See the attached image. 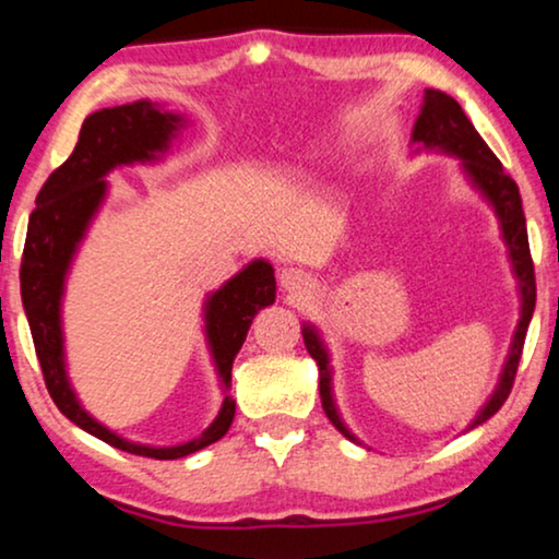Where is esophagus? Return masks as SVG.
Instances as JSON below:
<instances>
[{
    "mask_svg": "<svg viewBox=\"0 0 559 559\" xmlns=\"http://www.w3.org/2000/svg\"><path fill=\"white\" fill-rule=\"evenodd\" d=\"M280 285L287 289V293H305V289L312 287V277L308 272L297 270V266H289V270H282L280 274Z\"/></svg>",
    "mask_w": 559,
    "mask_h": 559,
    "instance_id": "34e87169",
    "label": "esophagus"
}]
</instances>
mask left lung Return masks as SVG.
Listing matches in <instances>:
<instances>
[{"instance_id": "8db88e82", "label": "left lung", "mask_w": 559, "mask_h": 559, "mask_svg": "<svg viewBox=\"0 0 559 559\" xmlns=\"http://www.w3.org/2000/svg\"><path fill=\"white\" fill-rule=\"evenodd\" d=\"M412 140L423 144V147L445 150L450 155H457L463 159L465 173H468L473 182L484 190L488 201L493 203L496 213H499L503 239L509 243L511 262H514L519 287H522V320H519V328H516L514 343H511L509 361L503 366L499 389H496L491 402L480 409L478 419L473 423V425H480L491 415H496V412L501 409V404L507 402V396L511 394V386H514L516 369H519V358H522L526 328H530L534 302H537V282H534V262L530 251V239H526V218L522 211V195H519L516 182L511 180V175L503 173L499 157H496L491 147L480 140L476 127L471 124V119L465 117L461 104H457L453 96L442 94V91H432V88L425 91L423 114H419L415 121ZM302 338H305V348H308V354L318 361L320 400H323V409L328 419H331L335 430L341 435H346L348 440H356L354 435L346 430V425L341 423L338 412H335V404L331 396V369H328V354L323 343H320L318 333L312 331V328H305Z\"/></svg>"}]
</instances>
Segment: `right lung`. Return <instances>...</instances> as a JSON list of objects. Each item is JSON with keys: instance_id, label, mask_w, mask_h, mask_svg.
Masks as SVG:
<instances>
[{"instance_id": "1", "label": "right lung", "mask_w": 559, "mask_h": 559, "mask_svg": "<svg viewBox=\"0 0 559 559\" xmlns=\"http://www.w3.org/2000/svg\"><path fill=\"white\" fill-rule=\"evenodd\" d=\"M178 114L159 111L150 102H134L114 109H102L83 121L79 142L71 157L50 173L37 193V209L29 213L25 251H22L20 282L37 361H40L45 386L63 415L98 440L132 455L175 461L224 438L231 427L236 402L231 394L224 400L218 417L201 438L175 448H147L121 440L88 417L75 402L66 379L63 335H60V295H63L66 270L71 264L75 243L81 241L91 216L102 203L111 167L152 159L163 152L170 136L178 132ZM274 302V270L266 262H251L247 270L228 280L205 305V331L224 384L231 381V366L239 354L257 310Z\"/></svg>"}]
</instances>
